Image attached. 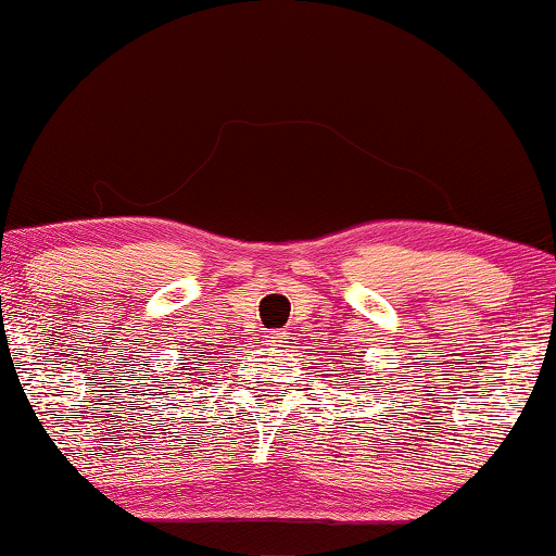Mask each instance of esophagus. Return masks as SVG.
Here are the masks:
<instances>
[{
  "instance_id": "34e87169",
  "label": "esophagus",
  "mask_w": 556,
  "mask_h": 556,
  "mask_svg": "<svg viewBox=\"0 0 556 556\" xmlns=\"http://www.w3.org/2000/svg\"><path fill=\"white\" fill-rule=\"evenodd\" d=\"M286 340H288V337L283 334V331H278V334H270L268 337V344H273V348H283Z\"/></svg>"
}]
</instances>
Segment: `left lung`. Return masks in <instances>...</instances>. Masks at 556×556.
Masks as SVG:
<instances>
[{
  "mask_svg": "<svg viewBox=\"0 0 556 556\" xmlns=\"http://www.w3.org/2000/svg\"><path fill=\"white\" fill-rule=\"evenodd\" d=\"M344 363H348V359H344Z\"/></svg>",
  "mask_w": 556,
  "mask_h": 556,
  "instance_id": "1",
  "label": "left lung"
}]
</instances>
